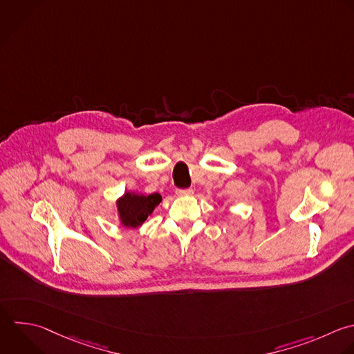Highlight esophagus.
<instances>
[{"label":"esophagus","mask_w":354,"mask_h":354,"mask_svg":"<svg viewBox=\"0 0 354 354\" xmlns=\"http://www.w3.org/2000/svg\"><path fill=\"white\" fill-rule=\"evenodd\" d=\"M176 194H177V195H180V196H184V195H192V194H194V189H192V188L177 189V191H176Z\"/></svg>","instance_id":"34e87169"}]
</instances>
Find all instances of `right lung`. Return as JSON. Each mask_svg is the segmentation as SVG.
Returning <instances> with one entry per match:
<instances>
[{"label":"right lung","instance_id":"add662e5","mask_svg":"<svg viewBox=\"0 0 354 354\" xmlns=\"http://www.w3.org/2000/svg\"><path fill=\"white\" fill-rule=\"evenodd\" d=\"M160 201L162 196L159 194H151L148 196L130 192L124 194V196L118 201V209L123 225L131 228L141 225Z\"/></svg>","mask_w":354,"mask_h":354}]
</instances>
